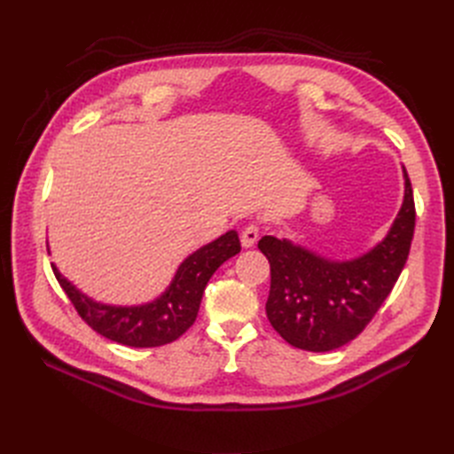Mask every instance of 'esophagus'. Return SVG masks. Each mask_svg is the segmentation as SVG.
<instances>
[{"instance_id": "esophagus-1", "label": "esophagus", "mask_w": 454, "mask_h": 454, "mask_svg": "<svg viewBox=\"0 0 454 454\" xmlns=\"http://www.w3.org/2000/svg\"><path fill=\"white\" fill-rule=\"evenodd\" d=\"M257 239H259V229L255 225H248L240 232V242L244 248H252V246L257 242Z\"/></svg>"}]
</instances>
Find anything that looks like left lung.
I'll return each instance as SVG.
<instances>
[{
    "mask_svg": "<svg viewBox=\"0 0 454 454\" xmlns=\"http://www.w3.org/2000/svg\"><path fill=\"white\" fill-rule=\"evenodd\" d=\"M403 202L390 231L369 252L347 261L314 254L290 239L263 237L270 263L267 318L284 340L329 352L358 337L400 278L415 232V200L403 167Z\"/></svg>",
    "mask_w": 454,
    "mask_h": 454,
    "instance_id": "1",
    "label": "left lung"
}]
</instances>
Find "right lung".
Masks as SVG:
<instances>
[{"mask_svg": "<svg viewBox=\"0 0 454 454\" xmlns=\"http://www.w3.org/2000/svg\"><path fill=\"white\" fill-rule=\"evenodd\" d=\"M239 252V232L227 231L225 235L187 255L177 267L170 286L157 299L134 307L98 303L64 278L54 263L52 270L81 318L96 333L125 347L151 348L168 345L193 325L206 284L227 259Z\"/></svg>", "mask_w": 454, "mask_h": 454, "instance_id": "obj_1", "label": "right lung"}]
</instances>
